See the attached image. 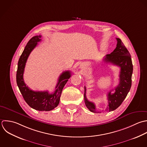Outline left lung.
<instances>
[{
	"label": "left lung",
	"mask_w": 147,
	"mask_h": 147,
	"mask_svg": "<svg viewBox=\"0 0 147 147\" xmlns=\"http://www.w3.org/2000/svg\"><path fill=\"white\" fill-rule=\"evenodd\" d=\"M117 43L116 49L109 54H107L104 58L106 63L118 66L120 67L119 84L115 88L114 93L111 90L108 94V105L107 112H111L116 109L126 98L132 85V75L133 73V65L131 54L120 38H116ZM86 89L85 86L84 100L86 107L93 113H100L97 111L95 104L89 101L86 95Z\"/></svg>",
	"instance_id": "1"
}]
</instances>
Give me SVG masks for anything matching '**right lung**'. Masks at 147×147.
<instances>
[{
	"label": "right lung",
	"instance_id": "1",
	"mask_svg": "<svg viewBox=\"0 0 147 147\" xmlns=\"http://www.w3.org/2000/svg\"><path fill=\"white\" fill-rule=\"evenodd\" d=\"M41 35L34 36L27 43L18 61L16 83L24 101L31 108L39 111H50L58 105L62 89L71 77V72L65 71L60 75L55 90L51 94L48 91H33L26 86L23 80L26 63L32 50L41 40Z\"/></svg>",
	"mask_w": 147,
	"mask_h": 147
}]
</instances>
